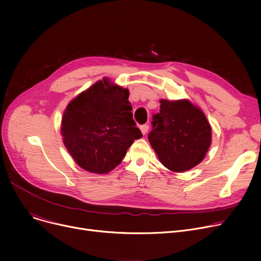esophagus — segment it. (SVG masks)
I'll return each mask as SVG.
<instances>
[{
    "label": "esophagus",
    "instance_id": "34e87169",
    "mask_svg": "<svg viewBox=\"0 0 261 261\" xmlns=\"http://www.w3.org/2000/svg\"><path fill=\"white\" fill-rule=\"evenodd\" d=\"M148 129H149V125H143V126H141V131H142V133L143 134H146L147 132H148Z\"/></svg>",
    "mask_w": 261,
    "mask_h": 261
}]
</instances>
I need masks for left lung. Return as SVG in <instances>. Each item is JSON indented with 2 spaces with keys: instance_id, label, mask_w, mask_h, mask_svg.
Listing matches in <instances>:
<instances>
[{
  "instance_id": "1",
  "label": "left lung",
  "mask_w": 261,
  "mask_h": 261,
  "mask_svg": "<svg viewBox=\"0 0 261 261\" xmlns=\"http://www.w3.org/2000/svg\"><path fill=\"white\" fill-rule=\"evenodd\" d=\"M148 139L164 166L183 172L202 162L212 144V128L202 110L187 99H161Z\"/></svg>"
}]
</instances>
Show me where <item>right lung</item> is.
<instances>
[{
  "instance_id": "add662e5",
  "label": "right lung",
  "mask_w": 261,
  "mask_h": 261,
  "mask_svg": "<svg viewBox=\"0 0 261 261\" xmlns=\"http://www.w3.org/2000/svg\"><path fill=\"white\" fill-rule=\"evenodd\" d=\"M129 90L108 78L94 84L67 105L61 135L67 151L89 172L108 173L143 134L135 127Z\"/></svg>"
}]
</instances>
